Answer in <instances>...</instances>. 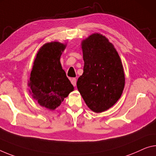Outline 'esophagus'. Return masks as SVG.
I'll return each mask as SVG.
<instances>
[{
	"label": "esophagus",
	"mask_w": 156,
	"mask_h": 156,
	"mask_svg": "<svg viewBox=\"0 0 156 156\" xmlns=\"http://www.w3.org/2000/svg\"><path fill=\"white\" fill-rule=\"evenodd\" d=\"M71 83L72 84H73L74 86H76V80L75 78H73L71 80Z\"/></svg>",
	"instance_id": "obj_1"
}]
</instances>
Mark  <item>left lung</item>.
<instances>
[{"instance_id":"obj_1","label":"left lung","mask_w":156,"mask_h":156,"mask_svg":"<svg viewBox=\"0 0 156 156\" xmlns=\"http://www.w3.org/2000/svg\"><path fill=\"white\" fill-rule=\"evenodd\" d=\"M81 46L84 66L76 86L87 106L100 113L121 96L125 85L123 68L114 45L103 35H90Z\"/></svg>"}]
</instances>
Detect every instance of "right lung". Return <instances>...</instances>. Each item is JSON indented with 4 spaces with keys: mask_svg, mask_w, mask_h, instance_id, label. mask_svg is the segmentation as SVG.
<instances>
[{
    "mask_svg": "<svg viewBox=\"0 0 156 156\" xmlns=\"http://www.w3.org/2000/svg\"><path fill=\"white\" fill-rule=\"evenodd\" d=\"M66 46L58 42L43 45L37 52L30 73L28 86L33 98L49 109L58 107L74 90L60 62Z\"/></svg>",
    "mask_w": 156,
    "mask_h": 156,
    "instance_id": "1",
    "label": "right lung"
}]
</instances>
